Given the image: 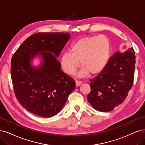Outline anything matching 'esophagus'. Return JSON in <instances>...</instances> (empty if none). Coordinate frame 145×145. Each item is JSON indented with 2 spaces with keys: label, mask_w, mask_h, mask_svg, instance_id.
<instances>
[{
  "label": "esophagus",
  "mask_w": 145,
  "mask_h": 145,
  "mask_svg": "<svg viewBox=\"0 0 145 145\" xmlns=\"http://www.w3.org/2000/svg\"><path fill=\"white\" fill-rule=\"evenodd\" d=\"M81 84H82V82H81V81H75V86H76V87L80 86V85Z\"/></svg>",
  "instance_id": "esophagus-1"
}]
</instances>
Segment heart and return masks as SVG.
Listing matches in <instances>:
<instances>
[{
    "mask_svg": "<svg viewBox=\"0 0 145 145\" xmlns=\"http://www.w3.org/2000/svg\"><path fill=\"white\" fill-rule=\"evenodd\" d=\"M71 52H65L60 58L63 71L73 74L79 66L82 67L79 76L84 77L101 73L108 61L110 43L105 35H93L82 37L75 41L71 46Z\"/></svg>",
    "mask_w": 145,
    "mask_h": 145,
    "instance_id": "1",
    "label": "heart"
}]
</instances>
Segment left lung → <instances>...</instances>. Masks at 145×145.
<instances>
[{
	"label": "left lung",
	"instance_id": "8db88e82",
	"mask_svg": "<svg viewBox=\"0 0 145 145\" xmlns=\"http://www.w3.org/2000/svg\"><path fill=\"white\" fill-rule=\"evenodd\" d=\"M133 48L111 56L104 70L90 80L88 102L97 111L113 110L125 101L131 89L135 64Z\"/></svg>",
	"mask_w": 145,
	"mask_h": 145
}]
</instances>
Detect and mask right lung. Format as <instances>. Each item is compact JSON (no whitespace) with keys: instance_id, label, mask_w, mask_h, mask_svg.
Listing matches in <instances>:
<instances>
[{"instance_id":"right-lung-1","label":"right lung","mask_w":145,"mask_h":145,"mask_svg":"<svg viewBox=\"0 0 145 145\" xmlns=\"http://www.w3.org/2000/svg\"><path fill=\"white\" fill-rule=\"evenodd\" d=\"M71 38L69 33H37L13 55L11 74L19 103L31 113L51 118L62 110L75 86L61 69L57 58ZM40 59L39 65L33 63Z\"/></svg>"}]
</instances>
